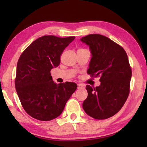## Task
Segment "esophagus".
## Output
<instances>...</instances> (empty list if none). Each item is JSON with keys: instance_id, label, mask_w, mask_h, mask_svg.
<instances>
[{"instance_id": "34e87169", "label": "esophagus", "mask_w": 147, "mask_h": 147, "mask_svg": "<svg viewBox=\"0 0 147 147\" xmlns=\"http://www.w3.org/2000/svg\"><path fill=\"white\" fill-rule=\"evenodd\" d=\"M84 88V85H82V84H78V89H81V88Z\"/></svg>"}]
</instances>
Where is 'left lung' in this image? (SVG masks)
I'll return each instance as SVG.
<instances>
[{"label": "left lung", "instance_id": "obj_1", "mask_svg": "<svg viewBox=\"0 0 147 147\" xmlns=\"http://www.w3.org/2000/svg\"><path fill=\"white\" fill-rule=\"evenodd\" d=\"M80 41L89 46L91 53L88 74L100 76L99 86H86L84 111L98 120L112 117L121 109L129 94L132 71L127 54L121 46L99 34H90Z\"/></svg>", "mask_w": 147, "mask_h": 147}]
</instances>
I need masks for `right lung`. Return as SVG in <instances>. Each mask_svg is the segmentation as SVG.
<instances>
[{
    "instance_id": "obj_1",
    "label": "right lung",
    "mask_w": 147,
    "mask_h": 147,
    "mask_svg": "<svg viewBox=\"0 0 147 147\" xmlns=\"http://www.w3.org/2000/svg\"><path fill=\"white\" fill-rule=\"evenodd\" d=\"M75 37L45 35L34 41L20 56L15 88L26 112L35 119L49 121L62 113L77 89L74 82L56 84L50 71L60 63V55Z\"/></svg>"
}]
</instances>
